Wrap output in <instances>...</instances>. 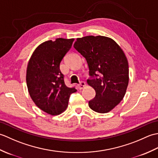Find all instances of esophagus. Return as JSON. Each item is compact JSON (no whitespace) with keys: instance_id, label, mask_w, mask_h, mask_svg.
I'll list each match as a JSON object with an SVG mask.
<instances>
[{"instance_id":"1","label":"esophagus","mask_w":158,"mask_h":158,"mask_svg":"<svg viewBox=\"0 0 158 158\" xmlns=\"http://www.w3.org/2000/svg\"><path fill=\"white\" fill-rule=\"evenodd\" d=\"M85 85H86V84H85V83L84 81H81V82H80L79 84L78 85L79 89H83V88H85Z\"/></svg>"}]
</instances>
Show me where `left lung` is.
<instances>
[{"label": "left lung", "mask_w": 158, "mask_h": 158, "mask_svg": "<svg viewBox=\"0 0 158 158\" xmlns=\"http://www.w3.org/2000/svg\"><path fill=\"white\" fill-rule=\"evenodd\" d=\"M73 46L85 58L91 77L87 82L96 91L89 106L97 113L109 112L122 101L128 85L125 53L114 40L104 36L78 38Z\"/></svg>", "instance_id": "left-lung-1"}]
</instances>
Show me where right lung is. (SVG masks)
Masks as SVG:
<instances>
[{"mask_svg":"<svg viewBox=\"0 0 158 158\" xmlns=\"http://www.w3.org/2000/svg\"><path fill=\"white\" fill-rule=\"evenodd\" d=\"M74 39H56L45 41L36 48L26 70V83L33 102L40 109L57 115L68 106L75 88H68L60 70L62 60L71 48Z\"/></svg>","mask_w":158,"mask_h":158,"instance_id":"right-lung-1","label":"right lung"}]
</instances>
